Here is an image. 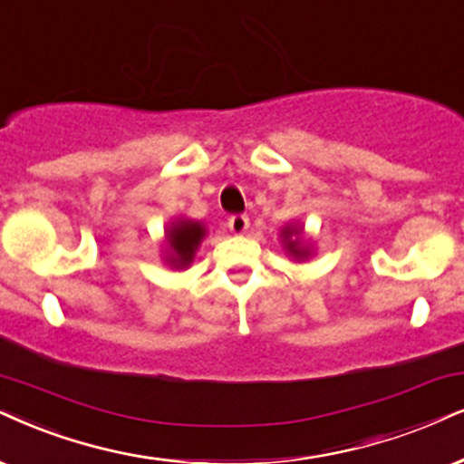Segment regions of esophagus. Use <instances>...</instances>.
Instances as JSON below:
<instances>
[{"instance_id": "1", "label": "esophagus", "mask_w": 464, "mask_h": 464, "mask_svg": "<svg viewBox=\"0 0 464 464\" xmlns=\"http://www.w3.org/2000/svg\"><path fill=\"white\" fill-rule=\"evenodd\" d=\"M227 225H228V231H231L233 236H244V233L248 231L250 222H248V216L236 214V216H231V218H228Z\"/></svg>"}]
</instances>
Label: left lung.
Returning a JSON list of instances; mask_svg holds the SVG:
<instances>
[{"instance_id": "left-lung-1", "label": "left lung", "mask_w": 464, "mask_h": 464, "mask_svg": "<svg viewBox=\"0 0 464 464\" xmlns=\"http://www.w3.org/2000/svg\"><path fill=\"white\" fill-rule=\"evenodd\" d=\"M280 244H283L285 255L295 263H304L314 256V246L310 244V237H306V231L300 222H289L280 228Z\"/></svg>"}]
</instances>
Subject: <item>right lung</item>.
Masks as SVG:
<instances>
[{
	"instance_id": "1",
	"label": "right lung",
	"mask_w": 464,
	"mask_h": 464,
	"mask_svg": "<svg viewBox=\"0 0 464 464\" xmlns=\"http://www.w3.org/2000/svg\"><path fill=\"white\" fill-rule=\"evenodd\" d=\"M205 233H208V228H205L203 222L184 218V216L169 222L167 228H164V266L175 269V272L188 269L190 263L195 261V255L203 242Z\"/></svg>"
}]
</instances>
